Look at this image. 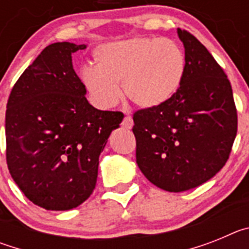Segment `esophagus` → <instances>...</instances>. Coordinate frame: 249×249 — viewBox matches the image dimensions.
I'll list each match as a JSON object with an SVG mask.
<instances>
[{"label": "esophagus", "instance_id": "1", "mask_svg": "<svg viewBox=\"0 0 249 249\" xmlns=\"http://www.w3.org/2000/svg\"><path fill=\"white\" fill-rule=\"evenodd\" d=\"M122 126L127 129H131L133 127V118L131 116H126L122 121Z\"/></svg>", "mask_w": 249, "mask_h": 249}]
</instances>
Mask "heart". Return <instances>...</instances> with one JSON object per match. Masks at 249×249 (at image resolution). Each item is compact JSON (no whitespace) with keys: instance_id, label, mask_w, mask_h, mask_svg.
Instances as JSON below:
<instances>
[{"instance_id":"1","label":"heart","mask_w":249,"mask_h":249,"mask_svg":"<svg viewBox=\"0 0 249 249\" xmlns=\"http://www.w3.org/2000/svg\"><path fill=\"white\" fill-rule=\"evenodd\" d=\"M96 67L86 66L81 81L92 102L108 108L123 91L135 105L155 108L177 93L186 72V56L176 41L135 37L100 46L93 54Z\"/></svg>"}]
</instances>
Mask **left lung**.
I'll return each mask as SVG.
<instances>
[{
    "label": "left lung",
    "mask_w": 249,
    "mask_h": 249,
    "mask_svg": "<svg viewBox=\"0 0 249 249\" xmlns=\"http://www.w3.org/2000/svg\"><path fill=\"white\" fill-rule=\"evenodd\" d=\"M186 72L169 101L133 113L136 160L149 182L168 192L198 187L226 164L237 135L236 103L223 68L188 31L177 28Z\"/></svg>",
    "instance_id": "8db88e82"
}]
</instances>
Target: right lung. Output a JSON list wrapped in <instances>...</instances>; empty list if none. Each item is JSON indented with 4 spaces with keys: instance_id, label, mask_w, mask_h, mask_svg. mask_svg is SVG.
Returning a JSON list of instances; mask_svg holds the SVG:
<instances>
[{
    "instance_id": "obj_1",
    "label": "right lung",
    "mask_w": 249,
    "mask_h": 249,
    "mask_svg": "<svg viewBox=\"0 0 249 249\" xmlns=\"http://www.w3.org/2000/svg\"><path fill=\"white\" fill-rule=\"evenodd\" d=\"M86 45L47 46L13 86L6 109V160L32 203L67 211L89 198L101 152L123 113L100 111L86 98L72 53Z\"/></svg>"
}]
</instances>
